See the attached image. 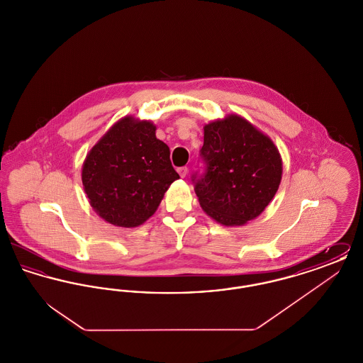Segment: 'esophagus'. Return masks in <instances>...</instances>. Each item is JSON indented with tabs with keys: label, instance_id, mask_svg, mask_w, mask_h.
I'll return each instance as SVG.
<instances>
[{
	"label": "esophagus",
	"instance_id": "34e87169",
	"mask_svg": "<svg viewBox=\"0 0 363 363\" xmlns=\"http://www.w3.org/2000/svg\"><path fill=\"white\" fill-rule=\"evenodd\" d=\"M177 172H178V174H179L182 178H185L186 174H188V167H186V166H185V167H178Z\"/></svg>",
	"mask_w": 363,
	"mask_h": 363
}]
</instances>
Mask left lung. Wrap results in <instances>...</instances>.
Masks as SVG:
<instances>
[{"mask_svg": "<svg viewBox=\"0 0 363 363\" xmlns=\"http://www.w3.org/2000/svg\"><path fill=\"white\" fill-rule=\"evenodd\" d=\"M204 172L191 175L208 216L225 225L257 218L274 199L281 179V159L271 138L240 116L204 126L200 150Z\"/></svg>", "mask_w": 363, "mask_h": 363, "instance_id": "left-lung-1", "label": "left lung"}]
</instances>
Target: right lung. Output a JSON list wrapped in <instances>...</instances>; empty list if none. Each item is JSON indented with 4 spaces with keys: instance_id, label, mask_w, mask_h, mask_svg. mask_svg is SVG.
<instances>
[{
    "instance_id": "add662e5",
    "label": "right lung",
    "mask_w": 363,
    "mask_h": 363,
    "mask_svg": "<svg viewBox=\"0 0 363 363\" xmlns=\"http://www.w3.org/2000/svg\"><path fill=\"white\" fill-rule=\"evenodd\" d=\"M155 125L125 117L89 151L83 186L91 207L106 222L138 227L154 215L166 190L179 178L170 148L155 136Z\"/></svg>"
}]
</instances>
